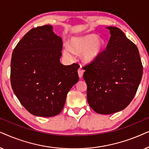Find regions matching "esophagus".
<instances>
[{
    "label": "esophagus",
    "instance_id": "esophagus-1",
    "mask_svg": "<svg viewBox=\"0 0 149 149\" xmlns=\"http://www.w3.org/2000/svg\"><path fill=\"white\" fill-rule=\"evenodd\" d=\"M84 70H83V68L82 67H80V68H79V70H78V74H79V77H80V78H81V77H83V73H84Z\"/></svg>",
    "mask_w": 149,
    "mask_h": 149
}]
</instances>
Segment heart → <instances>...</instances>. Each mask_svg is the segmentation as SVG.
Listing matches in <instances>:
<instances>
[{
    "instance_id": "b5f03b06",
    "label": "heart",
    "mask_w": 149,
    "mask_h": 149,
    "mask_svg": "<svg viewBox=\"0 0 149 149\" xmlns=\"http://www.w3.org/2000/svg\"><path fill=\"white\" fill-rule=\"evenodd\" d=\"M70 47H64L63 53L66 58L72 59L73 52L81 54V59L85 64H91L98 58L103 52L105 41L93 34L71 38Z\"/></svg>"
}]
</instances>
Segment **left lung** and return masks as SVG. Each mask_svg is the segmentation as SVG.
Masks as SVG:
<instances>
[{"instance_id": "1", "label": "left lung", "mask_w": 149, "mask_h": 149, "mask_svg": "<svg viewBox=\"0 0 149 149\" xmlns=\"http://www.w3.org/2000/svg\"><path fill=\"white\" fill-rule=\"evenodd\" d=\"M107 49L84 67L87 98L95 113L110 115L125 109L134 98L142 77L139 52L119 28L109 26Z\"/></svg>"}]
</instances>
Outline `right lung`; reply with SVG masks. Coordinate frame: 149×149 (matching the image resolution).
Listing matches in <instances>:
<instances>
[{
    "label": "right lung",
    "mask_w": 149,
    "mask_h": 149,
    "mask_svg": "<svg viewBox=\"0 0 149 149\" xmlns=\"http://www.w3.org/2000/svg\"><path fill=\"white\" fill-rule=\"evenodd\" d=\"M62 39L45 25L30 30L14 49L11 83L22 106L32 115L60 113L67 93L79 81L77 64H61Z\"/></svg>",
    "instance_id": "right-lung-1"
}]
</instances>
